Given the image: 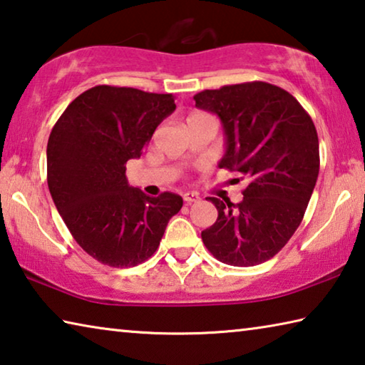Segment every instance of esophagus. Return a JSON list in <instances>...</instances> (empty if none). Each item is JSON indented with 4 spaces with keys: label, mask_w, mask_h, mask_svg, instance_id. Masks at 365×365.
I'll return each instance as SVG.
<instances>
[{
    "label": "esophagus",
    "mask_w": 365,
    "mask_h": 365,
    "mask_svg": "<svg viewBox=\"0 0 365 365\" xmlns=\"http://www.w3.org/2000/svg\"><path fill=\"white\" fill-rule=\"evenodd\" d=\"M183 201L185 202H196V201H200V195L195 193V191H190V193L183 195Z\"/></svg>",
    "instance_id": "34e87169"
}]
</instances>
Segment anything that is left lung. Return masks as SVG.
<instances>
[{
  "instance_id": "left-lung-1",
  "label": "left lung",
  "mask_w": 365,
  "mask_h": 365,
  "mask_svg": "<svg viewBox=\"0 0 365 365\" xmlns=\"http://www.w3.org/2000/svg\"><path fill=\"white\" fill-rule=\"evenodd\" d=\"M193 100L222 122L219 168L248 183L238 205L209 197L219 215L201 232L202 243L228 265L269 261L299 227L316 187L319 138L311 115L293 95L265 82L205 90Z\"/></svg>"
}]
</instances>
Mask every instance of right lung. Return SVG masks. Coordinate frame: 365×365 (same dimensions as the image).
Segmentation results:
<instances>
[{
    "mask_svg": "<svg viewBox=\"0 0 365 365\" xmlns=\"http://www.w3.org/2000/svg\"><path fill=\"white\" fill-rule=\"evenodd\" d=\"M175 110L172 95L98 85L77 96L54 123L46 148L48 188L85 252L110 267H133L156 252L182 196L145 195L128 185L154 130Z\"/></svg>",
    "mask_w": 365,
    "mask_h": 365,
    "instance_id": "add662e5",
    "label": "right lung"
}]
</instances>
